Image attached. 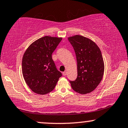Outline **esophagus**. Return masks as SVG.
<instances>
[{"instance_id":"esophagus-1","label":"esophagus","mask_w":128,"mask_h":128,"mask_svg":"<svg viewBox=\"0 0 128 128\" xmlns=\"http://www.w3.org/2000/svg\"><path fill=\"white\" fill-rule=\"evenodd\" d=\"M66 74H67V72L64 71V72H63V75H64V76H66Z\"/></svg>"}]
</instances>
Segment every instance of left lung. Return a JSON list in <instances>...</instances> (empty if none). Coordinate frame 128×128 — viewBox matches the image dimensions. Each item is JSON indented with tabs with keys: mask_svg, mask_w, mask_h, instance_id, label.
Listing matches in <instances>:
<instances>
[{
	"mask_svg": "<svg viewBox=\"0 0 128 128\" xmlns=\"http://www.w3.org/2000/svg\"><path fill=\"white\" fill-rule=\"evenodd\" d=\"M75 52L78 76L70 81L72 88L80 94H89L100 84L104 74L102 54L96 44L89 38L81 35L68 38Z\"/></svg>",
	"mask_w": 128,
	"mask_h": 128,
	"instance_id": "1",
	"label": "left lung"
}]
</instances>
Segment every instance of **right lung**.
Wrapping results in <instances>:
<instances>
[{
  "label": "right lung",
  "instance_id": "add662e5",
  "mask_svg": "<svg viewBox=\"0 0 128 128\" xmlns=\"http://www.w3.org/2000/svg\"><path fill=\"white\" fill-rule=\"evenodd\" d=\"M62 38L45 36L32 44L22 58V74L33 92L45 94L54 90L62 74L56 69L52 58Z\"/></svg>",
  "mask_w": 128,
  "mask_h": 128
}]
</instances>
